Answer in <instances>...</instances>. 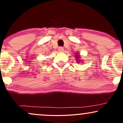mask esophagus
Here are the masks:
<instances>
[{"label": "esophagus", "mask_w": 123, "mask_h": 123, "mask_svg": "<svg viewBox=\"0 0 123 123\" xmlns=\"http://www.w3.org/2000/svg\"><path fill=\"white\" fill-rule=\"evenodd\" d=\"M58 51H60V52H61V53H62V52H63V51H64V49H63V47H59Z\"/></svg>", "instance_id": "34e87169"}]
</instances>
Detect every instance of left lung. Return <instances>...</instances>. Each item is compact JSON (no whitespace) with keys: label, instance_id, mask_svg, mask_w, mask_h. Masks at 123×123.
Masks as SVG:
<instances>
[{"label":"left lung","instance_id":"1","mask_svg":"<svg viewBox=\"0 0 123 123\" xmlns=\"http://www.w3.org/2000/svg\"><path fill=\"white\" fill-rule=\"evenodd\" d=\"M77 54H76V60H77V62H77V63H80V62H81V61H80V54H78V53H76Z\"/></svg>","mask_w":123,"mask_h":123}]
</instances>
